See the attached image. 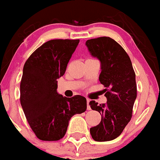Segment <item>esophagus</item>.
Listing matches in <instances>:
<instances>
[{"instance_id":"1","label":"esophagus","mask_w":160,"mask_h":160,"mask_svg":"<svg viewBox=\"0 0 160 160\" xmlns=\"http://www.w3.org/2000/svg\"><path fill=\"white\" fill-rule=\"evenodd\" d=\"M87 109L88 110H90L91 109L90 105H89V100H87Z\"/></svg>"}]
</instances>
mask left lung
I'll use <instances>...</instances> for the list:
<instances>
[{"instance_id":"1","label":"left lung","mask_w":160,"mask_h":160,"mask_svg":"<svg viewBox=\"0 0 160 160\" xmlns=\"http://www.w3.org/2000/svg\"><path fill=\"white\" fill-rule=\"evenodd\" d=\"M85 45L91 56L100 60L99 80L108 88L104 94L107 103H89L91 108L101 115L100 123L90 128L91 136L98 142L110 141L120 136L131 120L137 95L136 74L130 57L113 39H91Z\"/></svg>"}]
</instances>
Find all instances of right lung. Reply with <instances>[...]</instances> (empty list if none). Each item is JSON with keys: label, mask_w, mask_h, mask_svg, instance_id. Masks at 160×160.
I'll use <instances>...</instances> for the list:
<instances>
[{"label": "right lung", "mask_w": 160, "mask_h": 160, "mask_svg": "<svg viewBox=\"0 0 160 160\" xmlns=\"http://www.w3.org/2000/svg\"><path fill=\"white\" fill-rule=\"evenodd\" d=\"M80 40H52L43 44L24 65L21 103L32 130L38 139L56 141L67 132L70 119L87 109V100L57 92V80L67 68Z\"/></svg>", "instance_id": "obj_1"}]
</instances>
